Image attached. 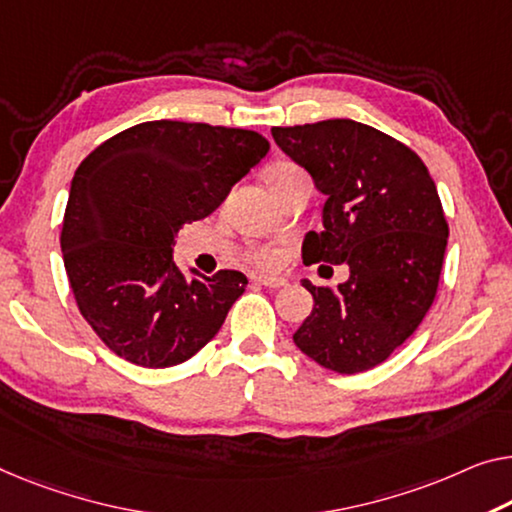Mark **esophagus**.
I'll list each match as a JSON object with an SVG mask.
<instances>
[{
	"label": "esophagus",
	"instance_id": "34e87169",
	"mask_svg": "<svg viewBox=\"0 0 512 512\" xmlns=\"http://www.w3.org/2000/svg\"><path fill=\"white\" fill-rule=\"evenodd\" d=\"M257 282H259V285L271 287V289H278V287L287 285L285 278H276V276H257Z\"/></svg>",
	"mask_w": 512,
	"mask_h": 512
}]
</instances>
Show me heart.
<instances>
[{
	"instance_id": "b5f03b06",
	"label": "heart",
	"mask_w": 512,
	"mask_h": 512,
	"mask_svg": "<svg viewBox=\"0 0 512 512\" xmlns=\"http://www.w3.org/2000/svg\"><path fill=\"white\" fill-rule=\"evenodd\" d=\"M301 172L299 165L289 163V160H278V163H271L269 167H264V181L266 186L276 188L278 183L285 181L287 177H292V174ZM253 262H257L259 266H278L280 264V253H276V250H259V253L253 255Z\"/></svg>"
}]
</instances>
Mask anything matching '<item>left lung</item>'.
I'll use <instances>...</instances> for the list:
<instances>
[{
	"label": "left lung",
	"mask_w": 512,
	"mask_h": 512,
	"mask_svg": "<svg viewBox=\"0 0 512 512\" xmlns=\"http://www.w3.org/2000/svg\"><path fill=\"white\" fill-rule=\"evenodd\" d=\"M326 197L322 232L303 239L305 264L349 266L335 289L301 280L315 308L296 347L340 375L384 363L437 296L448 223L437 186L409 147L352 119L271 128Z\"/></svg>",
	"instance_id": "8db88e82"
}]
</instances>
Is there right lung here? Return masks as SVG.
Instances as JSON below:
<instances>
[{"label":"right lung","instance_id":"1","mask_svg":"<svg viewBox=\"0 0 512 512\" xmlns=\"http://www.w3.org/2000/svg\"><path fill=\"white\" fill-rule=\"evenodd\" d=\"M269 154L255 131L144 121L82 160L68 190L61 253L75 303L114 354L172 368L220 331L246 292L239 271L186 278L174 243L190 220L216 211Z\"/></svg>","mask_w":512,"mask_h":512}]
</instances>
